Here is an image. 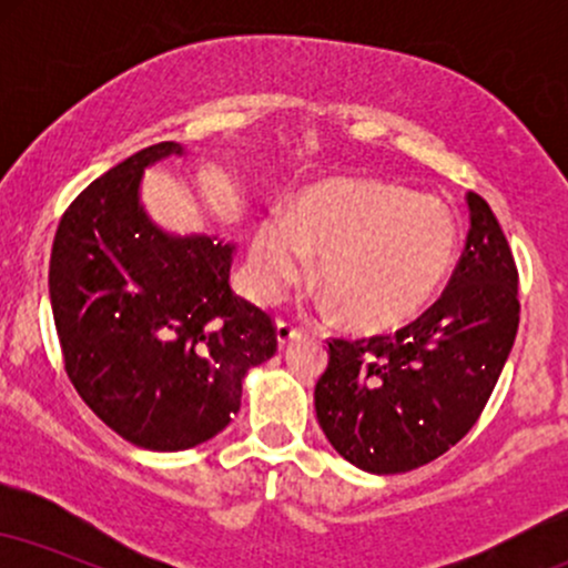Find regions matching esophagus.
Listing matches in <instances>:
<instances>
[{
	"label": "esophagus",
	"mask_w": 568,
	"mask_h": 568,
	"mask_svg": "<svg viewBox=\"0 0 568 568\" xmlns=\"http://www.w3.org/2000/svg\"><path fill=\"white\" fill-rule=\"evenodd\" d=\"M302 334H304V331L298 328V325H293L288 321H277V342H280V347H285V344H291L293 338H298Z\"/></svg>",
	"instance_id": "1"
}]
</instances>
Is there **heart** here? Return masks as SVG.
<instances>
[{
  "label": "heart",
  "mask_w": 568,
  "mask_h": 568,
  "mask_svg": "<svg viewBox=\"0 0 568 568\" xmlns=\"http://www.w3.org/2000/svg\"><path fill=\"white\" fill-rule=\"evenodd\" d=\"M459 245L454 207L384 181L328 179L302 189L288 213L258 221L247 253V280L258 302H275L310 275L325 304L342 306L357 328H393L440 288Z\"/></svg>",
  "instance_id": "b5f03b06"
}]
</instances>
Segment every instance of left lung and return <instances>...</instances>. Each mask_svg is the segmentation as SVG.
Segmentation results:
<instances>
[{
    "label": "left lung",
    "mask_w": 568,
    "mask_h": 568,
    "mask_svg": "<svg viewBox=\"0 0 568 568\" xmlns=\"http://www.w3.org/2000/svg\"><path fill=\"white\" fill-rule=\"evenodd\" d=\"M470 232L446 291L395 334L331 338L315 384L325 438L376 475L408 473L456 446L486 408L518 331V270L497 216L467 194Z\"/></svg>",
    "instance_id": "left-lung-1"
}]
</instances>
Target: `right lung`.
Masks as SVG:
<instances>
[{"instance_id":"1","label":"right lung","mask_w":568,"mask_h":568,"mask_svg":"<svg viewBox=\"0 0 568 568\" xmlns=\"http://www.w3.org/2000/svg\"><path fill=\"white\" fill-rule=\"evenodd\" d=\"M184 154L141 149L63 213L50 304L63 366L90 410L149 452L211 440L240 410L247 368L277 352L272 317L230 288L234 245L162 232L139 202L143 168Z\"/></svg>"}]
</instances>
